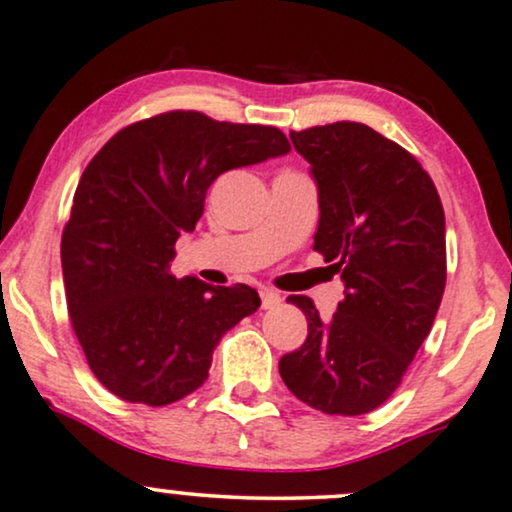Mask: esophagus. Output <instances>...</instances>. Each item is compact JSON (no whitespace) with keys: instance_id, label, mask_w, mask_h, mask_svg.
Instances as JSON below:
<instances>
[{"instance_id":"1","label":"esophagus","mask_w":512,"mask_h":512,"mask_svg":"<svg viewBox=\"0 0 512 512\" xmlns=\"http://www.w3.org/2000/svg\"><path fill=\"white\" fill-rule=\"evenodd\" d=\"M260 297H262V309H276L278 304H281V295L271 288H262Z\"/></svg>"}]
</instances>
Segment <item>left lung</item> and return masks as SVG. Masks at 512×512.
<instances>
[{
    "mask_svg": "<svg viewBox=\"0 0 512 512\" xmlns=\"http://www.w3.org/2000/svg\"><path fill=\"white\" fill-rule=\"evenodd\" d=\"M319 191L314 250L333 262L345 300L323 321L304 295L307 340L278 361L297 399L361 416L397 390L428 338L446 283L444 210L409 151L361 122L290 132Z\"/></svg>",
    "mask_w": 512,
    "mask_h": 512,
    "instance_id": "8db88e82",
    "label": "left lung"
}]
</instances>
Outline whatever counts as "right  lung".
Here are the masks:
<instances>
[{
  "instance_id": "obj_1",
  "label": "right lung",
  "mask_w": 512,
  "mask_h": 512,
  "mask_svg": "<svg viewBox=\"0 0 512 512\" xmlns=\"http://www.w3.org/2000/svg\"><path fill=\"white\" fill-rule=\"evenodd\" d=\"M290 153L276 127L172 111L120 129L77 184L61 238L68 314L99 383L165 406L208 378L222 335L260 307L250 286L172 276L174 243L222 172Z\"/></svg>"
}]
</instances>
